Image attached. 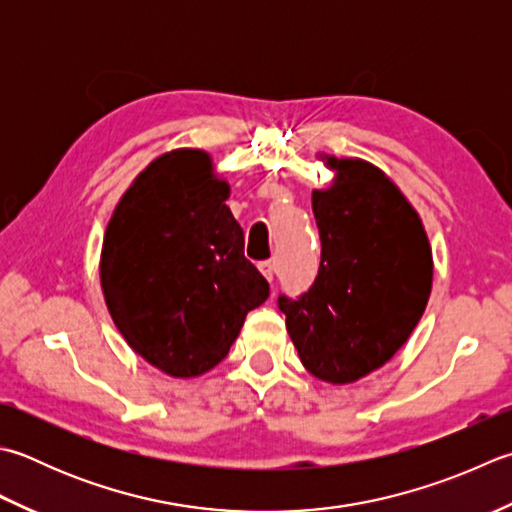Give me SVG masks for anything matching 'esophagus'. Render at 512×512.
<instances>
[{"instance_id":"1","label":"esophagus","mask_w":512,"mask_h":512,"mask_svg":"<svg viewBox=\"0 0 512 512\" xmlns=\"http://www.w3.org/2000/svg\"><path fill=\"white\" fill-rule=\"evenodd\" d=\"M259 270H262V273H264V277L268 279V282H273V279H275V273H277V264H275V259H268V262H262V264H259Z\"/></svg>"}]
</instances>
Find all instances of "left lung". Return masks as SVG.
<instances>
[{
    "label": "left lung",
    "mask_w": 512,
    "mask_h": 512,
    "mask_svg": "<svg viewBox=\"0 0 512 512\" xmlns=\"http://www.w3.org/2000/svg\"><path fill=\"white\" fill-rule=\"evenodd\" d=\"M322 159L335 170L333 184L313 190L322 262L308 293L277 304L308 373L350 384L408 342L430 297L433 253L417 210L384 170Z\"/></svg>",
    "instance_id": "1"
}]
</instances>
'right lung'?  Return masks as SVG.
Instances as JSON below:
<instances>
[{"label": "right lung", "instance_id": "right-lung-1", "mask_svg": "<svg viewBox=\"0 0 512 512\" xmlns=\"http://www.w3.org/2000/svg\"><path fill=\"white\" fill-rule=\"evenodd\" d=\"M228 195L208 153L177 148L135 177L106 228L108 313L128 346L170 377L215 368L270 293L244 257Z\"/></svg>", "mask_w": 512, "mask_h": 512}]
</instances>
